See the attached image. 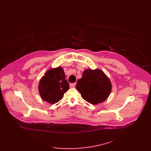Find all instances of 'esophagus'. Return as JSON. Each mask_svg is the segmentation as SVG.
<instances>
[{"mask_svg":"<svg viewBox=\"0 0 151 151\" xmlns=\"http://www.w3.org/2000/svg\"><path fill=\"white\" fill-rule=\"evenodd\" d=\"M76 83H71V84H70V86L71 87V88H74L75 86H76Z\"/></svg>","mask_w":151,"mask_h":151,"instance_id":"esophagus-1","label":"esophagus"}]
</instances>
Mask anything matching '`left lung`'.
I'll return each mask as SVG.
<instances>
[{
    "mask_svg": "<svg viewBox=\"0 0 151 151\" xmlns=\"http://www.w3.org/2000/svg\"><path fill=\"white\" fill-rule=\"evenodd\" d=\"M111 81L100 69H86L76 86L81 97L88 102L96 105L106 100L111 91Z\"/></svg>",
    "mask_w": 151,
    "mask_h": 151,
    "instance_id": "left-lung-1",
    "label": "left lung"
}]
</instances>
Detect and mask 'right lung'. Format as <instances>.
Instances as JSON below:
<instances>
[{
    "label": "right lung",
    "instance_id": "right-lung-1",
    "mask_svg": "<svg viewBox=\"0 0 151 151\" xmlns=\"http://www.w3.org/2000/svg\"><path fill=\"white\" fill-rule=\"evenodd\" d=\"M65 78L64 70L60 66L51 68L45 72L40 80L38 88L41 99L51 104L60 100L70 87Z\"/></svg>",
    "mask_w": 151,
    "mask_h": 151
}]
</instances>
